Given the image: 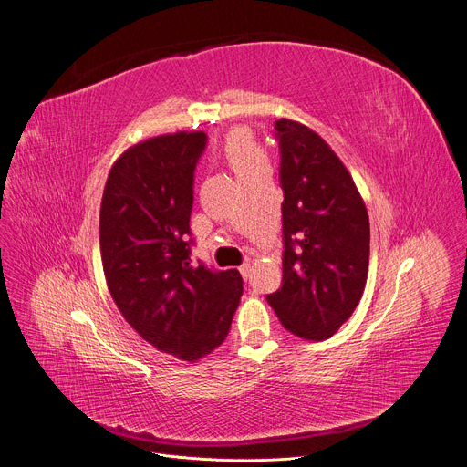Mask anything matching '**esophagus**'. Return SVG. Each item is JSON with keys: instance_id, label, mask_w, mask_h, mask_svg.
<instances>
[{"instance_id": "esophagus-1", "label": "esophagus", "mask_w": 467, "mask_h": 467, "mask_svg": "<svg viewBox=\"0 0 467 467\" xmlns=\"http://www.w3.org/2000/svg\"><path fill=\"white\" fill-rule=\"evenodd\" d=\"M238 270H240L242 277H244V279H247V277H249V274H251V265H249V263H244Z\"/></svg>"}]
</instances>
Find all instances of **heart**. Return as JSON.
Here are the masks:
<instances>
[{"mask_svg": "<svg viewBox=\"0 0 467 467\" xmlns=\"http://www.w3.org/2000/svg\"><path fill=\"white\" fill-rule=\"evenodd\" d=\"M222 150L240 179L259 171L263 167H268V158L265 149L245 129L231 130L223 141Z\"/></svg>", "mask_w": 467, "mask_h": 467, "instance_id": "1", "label": "heart"}]
</instances>
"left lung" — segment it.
<instances>
[{
    "label": "left lung",
    "instance_id": "left-lung-1",
    "mask_svg": "<svg viewBox=\"0 0 467 467\" xmlns=\"http://www.w3.org/2000/svg\"><path fill=\"white\" fill-rule=\"evenodd\" d=\"M283 283L266 300L290 333L324 341L358 307L370 227L345 163L306 124L279 119Z\"/></svg>",
    "mask_w": 467,
    "mask_h": 467
}]
</instances>
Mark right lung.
<instances>
[{
    "label": "right lung",
    "instance_id": "right-lung-1",
    "mask_svg": "<svg viewBox=\"0 0 467 467\" xmlns=\"http://www.w3.org/2000/svg\"><path fill=\"white\" fill-rule=\"evenodd\" d=\"M204 132L141 141L113 163L100 204V255L120 315L156 350L197 361L218 348L242 296L238 270L192 265L193 171Z\"/></svg>",
    "mask_w": 467,
    "mask_h": 467
}]
</instances>
